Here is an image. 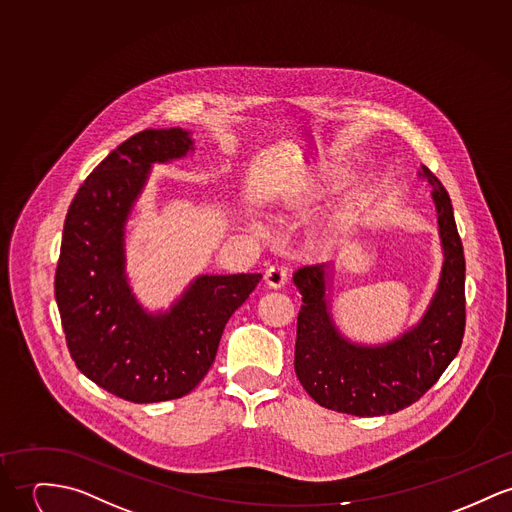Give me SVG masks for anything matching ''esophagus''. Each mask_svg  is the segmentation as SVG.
Listing matches in <instances>:
<instances>
[{
    "mask_svg": "<svg viewBox=\"0 0 512 512\" xmlns=\"http://www.w3.org/2000/svg\"><path fill=\"white\" fill-rule=\"evenodd\" d=\"M265 280H267V284L273 286V288L284 286V282L288 280V269H286V265H278V263H276L273 267H269L267 273H265Z\"/></svg>",
    "mask_w": 512,
    "mask_h": 512,
    "instance_id": "obj_1",
    "label": "esophagus"
}]
</instances>
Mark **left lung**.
<instances>
[{
    "label": "left lung",
    "mask_w": 512,
    "mask_h": 512,
    "mask_svg": "<svg viewBox=\"0 0 512 512\" xmlns=\"http://www.w3.org/2000/svg\"><path fill=\"white\" fill-rule=\"evenodd\" d=\"M433 187L444 263L423 319L388 345L364 347L335 327L325 298V265L294 273L302 294L294 370L321 407L356 417L392 415L427 394L462 347L466 329V259L452 202L433 175L419 171Z\"/></svg>",
    "instance_id": "1"
}]
</instances>
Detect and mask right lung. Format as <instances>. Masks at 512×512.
Instances as JSON below:
<instances>
[{
	"instance_id": "1",
	"label": "right lung",
	"mask_w": 512,
	"mask_h": 512,
	"mask_svg": "<svg viewBox=\"0 0 512 512\" xmlns=\"http://www.w3.org/2000/svg\"><path fill=\"white\" fill-rule=\"evenodd\" d=\"M193 150L181 128L142 130L83 181L64 222L54 294L66 345L99 388L132 403L193 392L228 319L263 275H202L165 314H148L124 275V224L152 163Z\"/></svg>"
}]
</instances>
